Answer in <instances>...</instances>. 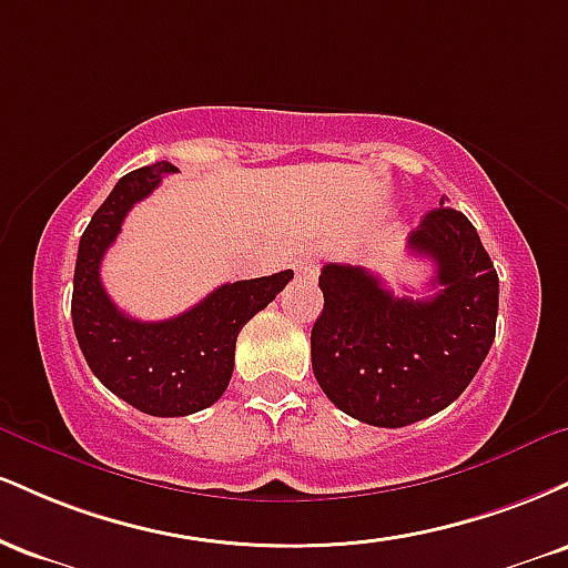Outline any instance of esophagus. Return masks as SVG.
<instances>
[{
  "instance_id": "obj_1",
  "label": "esophagus",
  "mask_w": 568,
  "mask_h": 568,
  "mask_svg": "<svg viewBox=\"0 0 568 568\" xmlns=\"http://www.w3.org/2000/svg\"><path fill=\"white\" fill-rule=\"evenodd\" d=\"M296 277L315 280L317 277V262H315V258H310V256L298 258V262H296Z\"/></svg>"
}]
</instances>
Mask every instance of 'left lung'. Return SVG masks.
Masks as SVG:
<instances>
[{
	"mask_svg": "<svg viewBox=\"0 0 568 568\" xmlns=\"http://www.w3.org/2000/svg\"><path fill=\"white\" fill-rule=\"evenodd\" d=\"M408 247L433 262V296H395L363 266L321 272L312 371L336 408L374 427H406L452 406L497 334L499 277L465 213L440 200Z\"/></svg>",
	"mask_w": 568,
	"mask_h": 568,
	"instance_id": "obj_1",
	"label": "left lung"
}]
</instances>
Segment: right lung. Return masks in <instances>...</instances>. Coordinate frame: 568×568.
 <instances>
[{"label":"right lung","mask_w":568,"mask_h":568,"mask_svg":"<svg viewBox=\"0 0 568 568\" xmlns=\"http://www.w3.org/2000/svg\"><path fill=\"white\" fill-rule=\"evenodd\" d=\"M165 173H175V165L154 162L122 175L93 213L77 251L71 321L84 361L103 387L143 414L186 416L224 395L237 334L288 285L293 272L226 283L171 321L128 317L101 283L103 253L130 207L149 197Z\"/></svg>","instance_id":"obj_1"}]
</instances>
